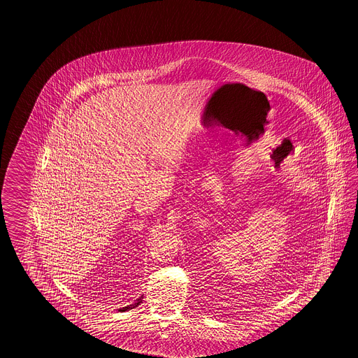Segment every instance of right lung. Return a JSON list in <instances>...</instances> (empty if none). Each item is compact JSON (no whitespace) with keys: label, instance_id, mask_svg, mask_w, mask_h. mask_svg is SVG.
I'll return each instance as SVG.
<instances>
[{"label":"right lung","instance_id":"add662e5","mask_svg":"<svg viewBox=\"0 0 358 358\" xmlns=\"http://www.w3.org/2000/svg\"><path fill=\"white\" fill-rule=\"evenodd\" d=\"M143 295H144V294H141V295H139V296H136V299H135L134 302H131L130 304H127L126 307L118 308V311H120V313H126V311H130V310H132V308L138 307V306L141 303V301H143Z\"/></svg>","mask_w":358,"mask_h":358}]
</instances>
